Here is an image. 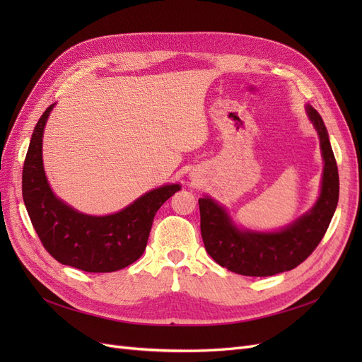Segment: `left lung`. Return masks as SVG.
<instances>
[{"mask_svg":"<svg viewBox=\"0 0 362 362\" xmlns=\"http://www.w3.org/2000/svg\"><path fill=\"white\" fill-rule=\"evenodd\" d=\"M306 113L319 133L325 160L319 201L282 231L266 234L240 231L222 206L210 198H199L204 245L222 267L245 276H272L298 267L322 242L338 204V168L322 116L311 105Z\"/></svg>","mask_w":362,"mask_h":362,"instance_id":"left-lung-1","label":"left lung"}]
</instances>
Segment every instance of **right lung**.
Wrapping results in <instances>:
<instances>
[{
  "mask_svg": "<svg viewBox=\"0 0 362 362\" xmlns=\"http://www.w3.org/2000/svg\"><path fill=\"white\" fill-rule=\"evenodd\" d=\"M52 107L33 131L23 168V198L33 228L48 254L64 266L108 273L133 264L144 254L158 208L180 185L148 192L116 214L96 217L75 211L54 196L43 170L42 137Z\"/></svg>",
  "mask_w": 362,
  "mask_h": 362,
  "instance_id": "obj_1",
  "label": "right lung"
}]
</instances>
